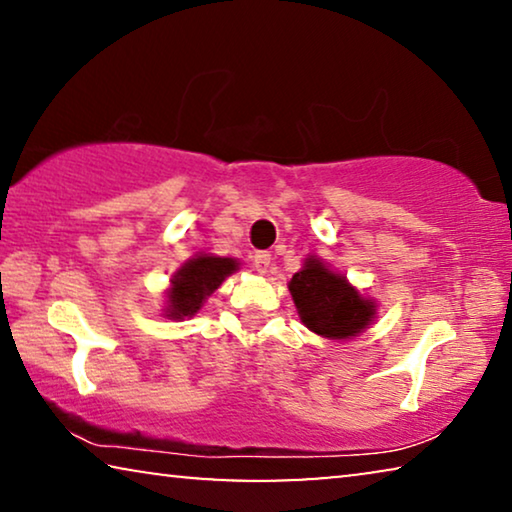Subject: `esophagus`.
Instances as JSON below:
<instances>
[{
    "instance_id": "1",
    "label": "esophagus",
    "mask_w": 512,
    "mask_h": 512,
    "mask_svg": "<svg viewBox=\"0 0 512 512\" xmlns=\"http://www.w3.org/2000/svg\"><path fill=\"white\" fill-rule=\"evenodd\" d=\"M253 266H255L257 273H266L271 269V255L269 253H255Z\"/></svg>"
}]
</instances>
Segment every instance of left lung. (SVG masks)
Returning a JSON list of instances; mask_svg holds the SVG:
<instances>
[{"label":"left lung","instance_id":"obj_1","mask_svg":"<svg viewBox=\"0 0 512 512\" xmlns=\"http://www.w3.org/2000/svg\"><path fill=\"white\" fill-rule=\"evenodd\" d=\"M301 322L331 340H345L368 329L375 303L363 299L349 282L319 262L308 259L289 282Z\"/></svg>","mask_w":512,"mask_h":512}]
</instances>
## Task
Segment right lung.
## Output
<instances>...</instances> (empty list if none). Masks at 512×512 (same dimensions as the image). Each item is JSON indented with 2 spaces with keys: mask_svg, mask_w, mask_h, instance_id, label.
<instances>
[{
  "mask_svg": "<svg viewBox=\"0 0 512 512\" xmlns=\"http://www.w3.org/2000/svg\"><path fill=\"white\" fill-rule=\"evenodd\" d=\"M232 271H236V262L230 257L200 255L190 259L172 278V289L167 294V317L181 319L195 315L202 308V301L213 289H218Z\"/></svg>",
  "mask_w": 512,
  "mask_h": 512,
  "instance_id": "1",
  "label": "right lung"
}]
</instances>
